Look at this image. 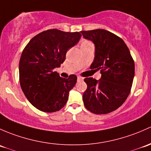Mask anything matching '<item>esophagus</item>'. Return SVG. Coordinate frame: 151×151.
<instances>
[{
  "mask_svg": "<svg viewBox=\"0 0 151 151\" xmlns=\"http://www.w3.org/2000/svg\"><path fill=\"white\" fill-rule=\"evenodd\" d=\"M83 80V78L81 76H78V81H81Z\"/></svg>",
  "mask_w": 151,
  "mask_h": 151,
  "instance_id": "esophagus-1",
  "label": "esophagus"
}]
</instances>
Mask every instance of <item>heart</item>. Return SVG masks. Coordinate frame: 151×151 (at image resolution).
I'll use <instances>...</instances> for the list:
<instances>
[{
    "mask_svg": "<svg viewBox=\"0 0 151 151\" xmlns=\"http://www.w3.org/2000/svg\"><path fill=\"white\" fill-rule=\"evenodd\" d=\"M90 45H93L91 41H88V40H83L81 43V47H83V46H90Z\"/></svg>",
    "mask_w": 151,
    "mask_h": 151,
    "instance_id": "heart-1",
    "label": "heart"
}]
</instances>
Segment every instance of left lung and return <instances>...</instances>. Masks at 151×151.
Listing matches in <instances>:
<instances>
[{
  "label": "left lung",
  "mask_w": 151,
  "mask_h": 151,
  "mask_svg": "<svg viewBox=\"0 0 151 151\" xmlns=\"http://www.w3.org/2000/svg\"><path fill=\"white\" fill-rule=\"evenodd\" d=\"M83 38L95 45V57L91 69L100 70L99 80L86 78L87 88L83 104L95 114H107L118 109L131 91L134 62L129 49L120 37L103 29L81 31Z\"/></svg>",
  "instance_id": "1"
}]
</instances>
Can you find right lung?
I'll list each match as a JSON object with an SVG mask.
<instances>
[{"mask_svg": "<svg viewBox=\"0 0 151 151\" xmlns=\"http://www.w3.org/2000/svg\"><path fill=\"white\" fill-rule=\"evenodd\" d=\"M81 37L79 32L48 29L34 36L24 47L19 64L20 86L37 109L53 113L67 103L77 76L70 75L64 78L54 69L64 63L68 50Z\"/></svg>", "mask_w": 151, "mask_h": 151, "instance_id": "add662e5", "label": "right lung"}]
</instances>
